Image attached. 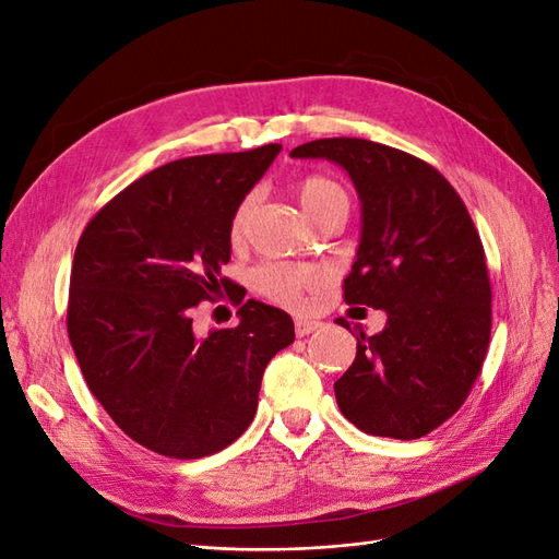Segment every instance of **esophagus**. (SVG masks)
<instances>
[{
    "label": "esophagus",
    "mask_w": 559,
    "mask_h": 559,
    "mask_svg": "<svg viewBox=\"0 0 559 559\" xmlns=\"http://www.w3.org/2000/svg\"><path fill=\"white\" fill-rule=\"evenodd\" d=\"M319 326H321L319 321H311V319H295V333L300 335V338H305V335H309V333H314Z\"/></svg>",
    "instance_id": "esophagus-1"
}]
</instances>
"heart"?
<instances>
[{"mask_svg":"<svg viewBox=\"0 0 559 559\" xmlns=\"http://www.w3.org/2000/svg\"><path fill=\"white\" fill-rule=\"evenodd\" d=\"M297 200H300L302 212L309 216V221L326 212L329 206L347 204L345 190L335 183V180L326 176H307L297 183ZM254 210V194H245L236 212L230 216L228 238L233 245H240L245 240V233L250 226V216ZM252 283L257 293H262L269 300L288 307H300L305 300V293L317 283L314 271L305 266H290V264H262L254 269Z\"/></svg>","mask_w":559,"mask_h":559,"instance_id":"heart-1","label":"heart"}]
</instances>
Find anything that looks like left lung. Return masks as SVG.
<instances>
[{"instance_id": "8db88e82", "label": "left lung", "mask_w": 559, "mask_h": 559, "mask_svg": "<svg viewBox=\"0 0 559 559\" xmlns=\"http://www.w3.org/2000/svg\"><path fill=\"white\" fill-rule=\"evenodd\" d=\"M290 157L329 159L353 178L361 238L345 302L388 317L381 333L359 329L353 367L333 385L341 412L371 436L431 433L469 395L490 341V281L469 212L431 164L379 142L323 138Z\"/></svg>"}]
</instances>
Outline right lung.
Returning a JSON list of instances; mask_svg holds the SVG:
<instances>
[{
    "mask_svg": "<svg viewBox=\"0 0 559 559\" xmlns=\"http://www.w3.org/2000/svg\"><path fill=\"white\" fill-rule=\"evenodd\" d=\"M281 145L168 162L93 216L78 240L69 338L85 383L126 436L198 460L254 419L264 369L295 341L283 309L248 300L238 326L198 335L190 311L228 278V226Z\"/></svg>",
    "mask_w": 559,
    "mask_h": 559,
    "instance_id": "obj_1",
    "label": "right lung"
}]
</instances>
